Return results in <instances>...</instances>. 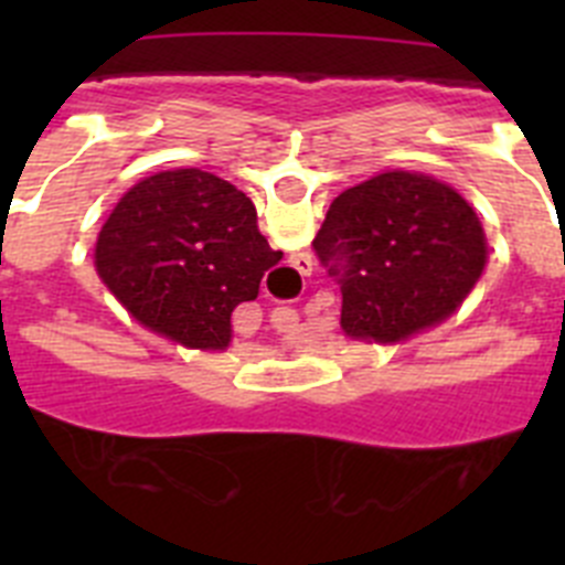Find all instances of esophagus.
Returning <instances> with one entry per match:
<instances>
[{"label":"esophagus","mask_w":565,"mask_h":565,"mask_svg":"<svg viewBox=\"0 0 565 565\" xmlns=\"http://www.w3.org/2000/svg\"><path fill=\"white\" fill-rule=\"evenodd\" d=\"M294 266H297V271L299 274H311V257H308V254H297V257H294Z\"/></svg>","instance_id":"obj_1"}]
</instances>
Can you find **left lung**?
<instances>
[{
    "label": "left lung",
    "instance_id": "obj_1",
    "mask_svg": "<svg viewBox=\"0 0 565 565\" xmlns=\"http://www.w3.org/2000/svg\"><path fill=\"white\" fill-rule=\"evenodd\" d=\"M342 288L344 337L396 344L441 326L487 268V234L450 183L384 169L344 189L313 237Z\"/></svg>",
    "mask_w": 565,
    "mask_h": 565
}]
</instances>
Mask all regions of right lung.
Here are the masks:
<instances>
[{
	"mask_svg": "<svg viewBox=\"0 0 565 565\" xmlns=\"http://www.w3.org/2000/svg\"><path fill=\"white\" fill-rule=\"evenodd\" d=\"M282 259L257 228L246 194L203 169H169L115 203L93 252L98 279L147 331L226 351L232 313Z\"/></svg>",
	"mask_w": 565,
	"mask_h": 565,
	"instance_id": "obj_1",
	"label": "right lung"
}]
</instances>
